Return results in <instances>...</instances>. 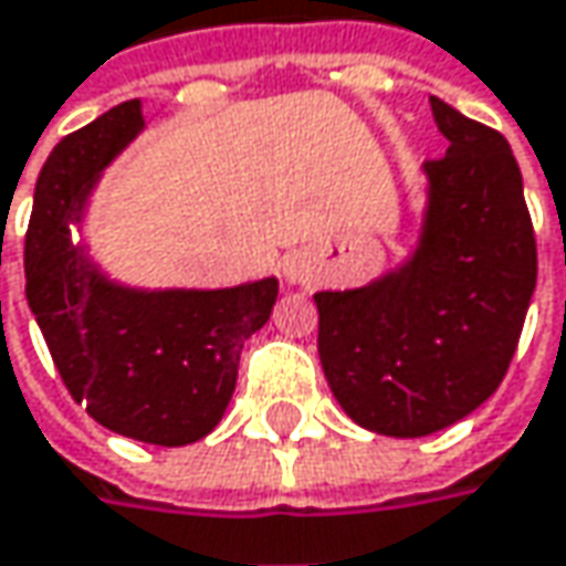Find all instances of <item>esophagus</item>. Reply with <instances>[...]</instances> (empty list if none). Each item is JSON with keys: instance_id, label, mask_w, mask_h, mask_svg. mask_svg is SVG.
I'll return each mask as SVG.
<instances>
[{"instance_id": "obj_1", "label": "esophagus", "mask_w": 566, "mask_h": 566, "mask_svg": "<svg viewBox=\"0 0 566 566\" xmlns=\"http://www.w3.org/2000/svg\"><path fill=\"white\" fill-rule=\"evenodd\" d=\"M284 279L294 284H304L311 279V265H307L301 255H287V259H284Z\"/></svg>"}]
</instances>
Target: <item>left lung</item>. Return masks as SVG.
Returning <instances> with one entry per match:
<instances>
[{
    "mask_svg": "<svg viewBox=\"0 0 566 566\" xmlns=\"http://www.w3.org/2000/svg\"><path fill=\"white\" fill-rule=\"evenodd\" d=\"M446 156L426 159L416 252L378 282L314 294L319 365L339 407L419 439L474 413L506 378L538 279L535 230L506 137L429 98Z\"/></svg>",
    "mask_w": 566,
    "mask_h": 566,
    "instance_id": "obj_1",
    "label": "left lung"
}]
</instances>
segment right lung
I'll return each mask as SVG.
<instances>
[{
    "mask_svg": "<svg viewBox=\"0 0 566 566\" xmlns=\"http://www.w3.org/2000/svg\"><path fill=\"white\" fill-rule=\"evenodd\" d=\"M144 127L140 102L117 105L48 156L24 237V294L73 400L117 436L191 446L227 410L240 352L269 323L279 282L220 291H140L98 272L73 243L98 172Z\"/></svg>",
    "mask_w": 566,
    "mask_h": 566,
    "instance_id": "right-lung-1",
    "label": "right lung"
}]
</instances>
